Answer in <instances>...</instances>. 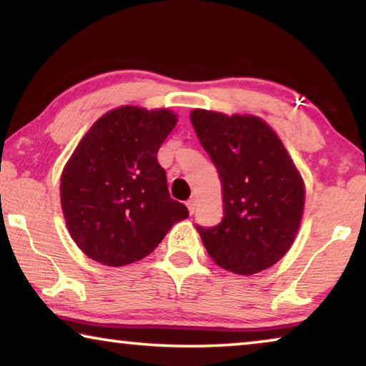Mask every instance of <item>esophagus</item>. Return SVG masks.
<instances>
[{"instance_id": "esophagus-1", "label": "esophagus", "mask_w": 366, "mask_h": 366, "mask_svg": "<svg viewBox=\"0 0 366 366\" xmlns=\"http://www.w3.org/2000/svg\"><path fill=\"white\" fill-rule=\"evenodd\" d=\"M185 205H187V208H189V213L190 214H194L195 213V198H190V200H187V203H185Z\"/></svg>"}]
</instances>
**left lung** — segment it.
<instances>
[{"mask_svg": "<svg viewBox=\"0 0 366 366\" xmlns=\"http://www.w3.org/2000/svg\"><path fill=\"white\" fill-rule=\"evenodd\" d=\"M190 121L218 169L224 216L197 226L208 255L235 274H255L286 255L299 231L305 187L282 142L255 116L195 109Z\"/></svg>", "mask_w": 366, "mask_h": 366, "instance_id": "1", "label": "left lung"}]
</instances>
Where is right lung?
Segmentation results:
<instances>
[{"label":"right lung","mask_w":366,"mask_h":366,"mask_svg":"<svg viewBox=\"0 0 366 366\" xmlns=\"http://www.w3.org/2000/svg\"><path fill=\"white\" fill-rule=\"evenodd\" d=\"M176 121L169 109L121 107L80 140L59 190L67 229L86 257L107 266L139 262L189 216L157 158Z\"/></svg>","instance_id":"1"}]
</instances>
